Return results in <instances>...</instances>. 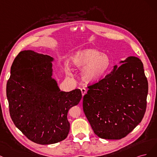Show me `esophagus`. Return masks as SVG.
Returning <instances> with one entry per match:
<instances>
[{"label": "esophagus", "mask_w": 157, "mask_h": 157, "mask_svg": "<svg viewBox=\"0 0 157 157\" xmlns=\"http://www.w3.org/2000/svg\"><path fill=\"white\" fill-rule=\"evenodd\" d=\"M81 90H82V95H83V96H84L86 93H87V89H85V88H84V87L82 88V89H81Z\"/></svg>", "instance_id": "obj_1"}]
</instances>
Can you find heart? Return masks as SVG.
I'll use <instances>...</instances> for the list:
<instances>
[{
  "mask_svg": "<svg viewBox=\"0 0 157 157\" xmlns=\"http://www.w3.org/2000/svg\"><path fill=\"white\" fill-rule=\"evenodd\" d=\"M75 67L82 70V78L87 83H94L103 78L111 67V59L95 49H86L75 53L72 58Z\"/></svg>",
  "mask_w": 157,
  "mask_h": 157,
  "instance_id": "1",
  "label": "heart"
}]
</instances>
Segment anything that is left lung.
Returning <instances> with one entry per match:
<instances>
[{
	"mask_svg": "<svg viewBox=\"0 0 157 157\" xmlns=\"http://www.w3.org/2000/svg\"><path fill=\"white\" fill-rule=\"evenodd\" d=\"M98 82L89 85L83 109L95 134L107 140L124 138L142 120L148 82L143 63L126 58Z\"/></svg>",
	"mask_w": 157,
	"mask_h": 157,
	"instance_id": "8db88e82",
	"label": "left lung"
}]
</instances>
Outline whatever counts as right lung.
Listing matches in <instances>:
<instances>
[{
    "label": "right lung",
    "mask_w": 157,
    "mask_h": 157,
    "mask_svg": "<svg viewBox=\"0 0 157 157\" xmlns=\"http://www.w3.org/2000/svg\"><path fill=\"white\" fill-rule=\"evenodd\" d=\"M53 59L25 50L15 58L7 82L6 96L12 120L33 142L48 145L67 137L70 108L82 99L80 89L60 91L52 78Z\"/></svg>",
    "instance_id": "obj_1"
}]
</instances>
